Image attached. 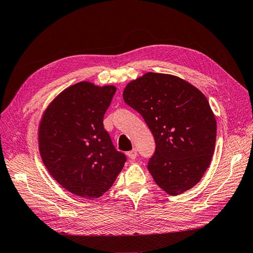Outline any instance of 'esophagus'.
I'll return each instance as SVG.
<instances>
[{
    "instance_id": "1",
    "label": "esophagus",
    "mask_w": 253,
    "mask_h": 253,
    "mask_svg": "<svg viewBox=\"0 0 253 253\" xmlns=\"http://www.w3.org/2000/svg\"><path fill=\"white\" fill-rule=\"evenodd\" d=\"M137 155H138V153H137L136 149H133L132 151L127 152V156L129 159H135L137 157Z\"/></svg>"
}]
</instances>
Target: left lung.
Returning a JSON list of instances; mask_svg holds the SVG:
<instances>
[{
	"label": "left lung",
	"instance_id": "1",
	"mask_svg": "<svg viewBox=\"0 0 253 253\" xmlns=\"http://www.w3.org/2000/svg\"><path fill=\"white\" fill-rule=\"evenodd\" d=\"M125 102L138 112L154 136L148 170L170 195L194 187L215 148L216 121L205 95L171 75L148 73L129 82Z\"/></svg>",
	"mask_w": 253,
	"mask_h": 253
}]
</instances>
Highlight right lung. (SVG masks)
<instances>
[{"label":"right lung","mask_w":253,"mask_h":253,"mask_svg":"<svg viewBox=\"0 0 253 253\" xmlns=\"http://www.w3.org/2000/svg\"><path fill=\"white\" fill-rule=\"evenodd\" d=\"M116 87L79 82L63 90L45 111L39 127L43 163L71 193L97 198L114 183L126 162L103 126Z\"/></svg>","instance_id":"add662e5"}]
</instances>
